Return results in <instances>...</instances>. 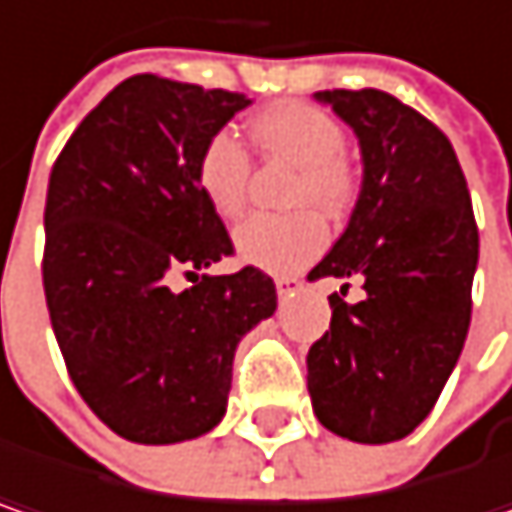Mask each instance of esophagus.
Segmentation results:
<instances>
[{"label": "esophagus", "mask_w": 512, "mask_h": 512, "mask_svg": "<svg viewBox=\"0 0 512 512\" xmlns=\"http://www.w3.org/2000/svg\"><path fill=\"white\" fill-rule=\"evenodd\" d=\"M275 287H278V296H293L296 290H302L304 281L299 275H278L275 278Z\"/></svg>", "instance_id": "1"}]
</instances>
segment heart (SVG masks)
<instances>
[{
	"label": "heart",
	"instance_id": "obj_1",
	"mask_svg": "<svg viewBox=\"0 0 512 512\" xmlns=\"http://www.w3.org/2000/svg\"><path fill=\"white\" fill-rule=\"evenodd\" d=\"M252 140L263 155L299 163L290 193L296 213H252L234 231V249L266 272H296L328 246V225L313 208L340 216L357 196V172L346 152V128L328 111L307 102H278L260 111ZM252 161L243 143L219 128L208 134L196 158V181L210 208L234 219L249 193Z\"/></svg>",
	"mask_w": 512,
	"mask_h": 512
}]
</instances>
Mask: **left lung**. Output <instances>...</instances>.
Wrapping results in <instances>:
<instances>
[{
	"label": "left lung",
	"instance_id": "8db88e82",
	"mask_svg": "<svg viewBox=\"0 0 512 512\" xmlns=\"http://www.w3.org/2000/svg\"><path fill=\"white\" fill-rule=\"evenodd\" d=\"M360 140L363 184L349 228L310 269L360 278L331 293V328L307 351L316 419L366 445L404 440L434 410L472 319L478 225L457 155L440 128L384 90H322Z\"/></svg>",
	"mask_w": 512,
	"mask_h": 512
}]
</instances>
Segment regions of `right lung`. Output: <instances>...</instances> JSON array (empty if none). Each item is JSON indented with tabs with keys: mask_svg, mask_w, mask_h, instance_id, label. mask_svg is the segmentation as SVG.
Returning <instances> with one entry per match:
<instances>
[{
	"mask_svg": "<svg viewBox=\"0 0 512 512\" xmlns=\"http://www.w3.org/2000/svg\"><path fill=\"white\" fill-rule=\"evenodd\" d=\"M246 105L243 93L131 75L81 119L52 166L43 213L52 331L78 395L125 440L208 434L228 404L237 343L278 307L272 278L255 266L205 275L234 243L199 190L196 158ZM178 274L194 287L172 291Z\"/></svg>",
	"mask_w": 512,
	"mask_h": 512,
	"instance_id": "obj_1",
	"label": "right lung"
}]
</instances>
